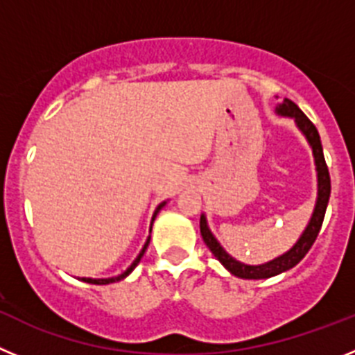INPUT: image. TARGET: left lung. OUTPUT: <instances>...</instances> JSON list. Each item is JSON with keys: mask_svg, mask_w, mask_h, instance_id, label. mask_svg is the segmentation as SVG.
Wrapping results in <instances>:
<instances>
[{"mask_svg": "<svg viewBox=\"0 0 355 355\" xmlns=\"http://www.w3.org/2000/svg\"><path fill=\"white\" fill-rule=\"evenodd\" d=\"M275 114L279 117H290L293 119L297 128L300 130V133L306 137L307 144L313 150V158H315V167H316V202L315 209H313V215L307 222L306 229L302 231V234L299 236V240L295 241L293 247L290 250H286L284 254L274 258L272 261H266L263 265H245V263L234 259L231 254L225 252L224 247L218 243L215 236H213L211 229H209L208 220H206V215L202 213L200 215V234H202V240L208 245V249L211 250V254L215 256L218 261L224 265L225 270H229L233 275L240 279H268L274 277L277 274H283V272L293 268L300 259L307 254V250L311 249V245L315 243L316 236L320 233V227H322V222H324L325 209L329 205V197H331V178H329V168L325 165L324 158V149H322V142H320V135L316 131L315 124H313L306 115L302 114V110L295 105L293 101L284 97L283 103H277L275 106Z\"/></svg>", "mask_w": 355, "mask_h": 355, "instance_id": "obj_1", "label": "left lung"}]
</instances>
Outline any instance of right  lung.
<instances>
[{"mask_svg":"<svg viewBox=\"0 0 355 355\" xmlns=\"http://www.w3.org/2000/svg\"><path fill=\"white\" fill-rule=\"evenodd\" d=\"M167 205V200H163L162 205H158V208L155 209V213H153V218H150V227H153V222H155V218H156V215H158L159 211H162V208L163 206ZM149 233H150V229H149ZM149 241H150V234L149 236H147V240H146V243H144V247H142V250H140V254L139 256H137V258H135V261L131 263L130 266H128L126 270L122 272L121 275H117V277H106V279H92V277H80V281H83V283H89V284H112V283H117V281H122V279H126L128 275L131 274V272L135 270V266L139 265L140 263V259H142V256H144V252H146V249L147 247H149Z\"/></svg>","mask_w":355,"mask_h":355,"instance_id":"obj_1","label":"right lung"}]
</instances>
